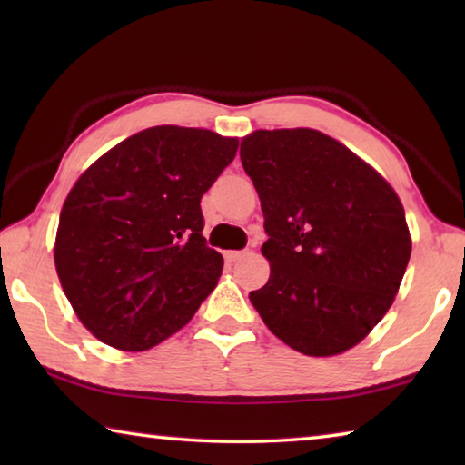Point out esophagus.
<instances>
[{"label": "esophagus", "instance_id": "esophagus-1", "mask_svg": "<svg viewBox=\"0 0 465 465\" xmlns=\"http://www.w3.org/2000/svg\"><path fill=\"white\" fill-rule=\"evenodd\" d=\"M243 256H246V250H230V252H225V261L230 262V264L242 261Z\"/></svg>", "mask_w": 465, "mask_h": 465}]
</instances>
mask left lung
Segmentation results:
<instances>
[{"label":"left lung","mask_w":465,"mask_h":465,"mask_svg":"<svg viewBox=\"0 0 465 465\" xmlns=\"http://www.w3.org/2000/svg\"><path fill=\"white\" fill-rule=\"evenodd\" d=\"M242 166L264 215L271 277L250 293L271 332L303 355L332 357L371 332L411 261L398 194L377 172L313 129L254 131Z\"/></svg>","instance_id":"left-lung-1"}]
</instances>
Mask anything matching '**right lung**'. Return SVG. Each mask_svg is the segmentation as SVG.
<instances>
[{
  "label": "right lung",
  "instance_id": "right-lung-1",
  "mask_svg": "<svg viewBox=\"0 0 465 465\" xmlns=\"http://www.w3.org/2000/svg\"><path fill=\"white\" fill-rule=\"evenodd\" d=\"M238 139L162 124L121 141L63 203L54 266L77 318L104 344L145 351L194 316L222 277L201 199Z\"/></svg>",
  "mask_w": 465,
  "mask_h": 465
}]
</instances>
